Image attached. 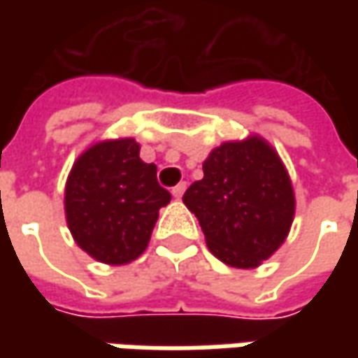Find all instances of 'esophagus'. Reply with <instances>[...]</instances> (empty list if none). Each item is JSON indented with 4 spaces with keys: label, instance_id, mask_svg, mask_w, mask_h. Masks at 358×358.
Returning <instances> with one entry per match:
<instances>
[{
    "label": "esophagus",
    "instance_id": "1",
    "mask_svg": "<svg viewBox=\"0 0 358 358\" xmlns=\"http://www.w3.org/2000/svg\"><path fill=\"white\" fill-rule=\"evenodd\" d=\"M185 189H187V183H179V185L173 187L171 189L173 197H175V199H181V197H183V193H185Z\"/></svg>",
    "mask_w": 358,
    "mask_h": 358
}]
</instances>
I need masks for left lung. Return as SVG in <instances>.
Wrapping results in <instances>:
<instances>
[{"mask_svg":"<svg viewBox=\"0 0 358 358\" xmlns=\"http://www.w3.org/2000/svg\"><path fill=\"white\" fill-rule=\"evenodd\" d=\"M183 203L199 219L209 251L237 268L259 267L275 253L295 217L289 173L259 135L213 149Z\"/></svg>","mask_w":358,"mask_h":358,"instance_id":"obj_1","label":"left lung"}]
</instances>
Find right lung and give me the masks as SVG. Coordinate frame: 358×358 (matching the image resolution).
I'll return each mask as SVG.
<instances>
[{
  "label": "right lung",
  "mask_w": 358,
  "mask_h": 358,
  "mask_svg": "<svg viewBox=\"0 0 358 358\" xmlns=\"http://www.w3.org/2000/svg\"><path fill=\"white\" fill-rule=\"evenodd\" d=\"M131 137L91 145L65 183V219L76 243L107 265L135 261L149 245L159 209L171 193L157 183L155 163L139 157Z\"/></svg>",
  "instance_id": "add662e5"
}]
</instances>
